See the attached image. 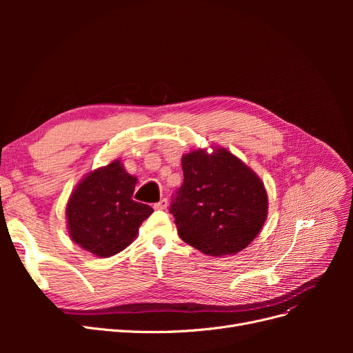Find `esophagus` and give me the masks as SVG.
<instances>
[{"label":"esophagus","instance_id":"obj_1","mask_svg":"<svg viewBox=\"0 0 353 353\" xmlns=\"http://www.w3.org/2000/svg\"><path fill=\"white\" fill-rule=\"evenodd\" d=\"M166 208H168V200L166 199H162L154 205V209H157V210H165Z\"/></svg>","mask_w":353,"mask_h":353}]
</instances>
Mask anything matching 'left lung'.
I'll return each mask as SVG.
<instances>
[{
	"mask_svg": "<svg viewBox=\"0 0 353 353\" xmlns=\"http://www.w3.org/2000/svg\"><path fill=\"white\" fill-rule=\"evenodd\" d=\"M184 183L172 213L179 237L209 256L236 254L256 239L268 215L261 178L227 148L194 150L181 160Z\"/></svg>",
	"mask_w": 353,
	"mask_h": 353,
	"instance_id": "1",
	"label": "left lung"
}]
</instances>
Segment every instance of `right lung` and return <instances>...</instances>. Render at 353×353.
<instances>
[{
	"instance_id": "obj_1",
	"label": "right lung",
	"mask_w": 353,
	"mask_h": 353,
	"mask_svg": "<svg viewBox=\"0 0 353 353\" xmlns=\"http://www.w3.org/2000/svg\"><path fill=\"white\" fill-rule=\"evenodd\" d=\"M137 178L121 160L90 172L74 187L66 206L70 239L99 258L130 245L153 209L132 199Z\"/></svg>"
}]
</instances>
